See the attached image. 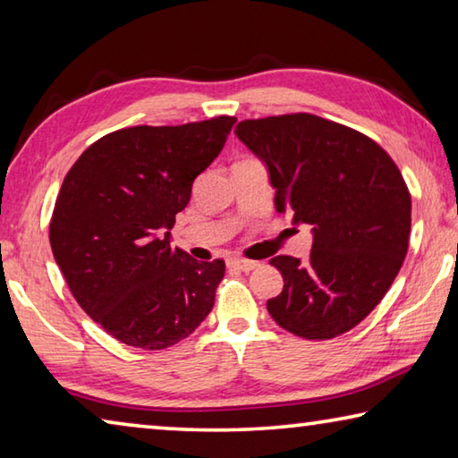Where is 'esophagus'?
Listing matches in <instances>:
<instances>
[{
  "mask_svg": "<svg viewBox=\"0 0 458 458\" xmlns=\"http://www.w3.org/2000/svg\"><path fill=\"white\" fill-rule=\"evenodd\" d=\"M226 265H228V268H236V270H242V273H250V270L259 267V262L244 260V259H228Z\"/></svg>",
  "mask_w": 458,
  "mask_h": 458,
  "instance_id": "esophagus-1",
  "label": "esophagus"
}]
</instances>
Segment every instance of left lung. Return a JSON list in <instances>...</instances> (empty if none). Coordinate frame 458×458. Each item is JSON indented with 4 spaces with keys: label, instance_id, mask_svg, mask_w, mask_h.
Returning <instances> with one entry per match:
<instances>
[{
    "label": "left lung",
    "instance_id": "8db88e82",
    "mask_svg": "<svg viewBox=\"0 0 458 458\" xmlns=\"http://www.w3.org/2000/svg\"><path fill=\"white\" fill-rule=\"evenodd\" d=\"M234 133L267 165L276 212L313 234L307 260L270 259L284 278L270 317L305 339L350 331L406 257L412 201L400 169L369 137L309 113L240 121Z\"/></svg>",
    "mask_w": 458,
    "mask_h": 458
}]
</instances>
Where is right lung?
<instances>
[{
  "mask_svg": "<svg viewBox=\"0 0 458 458\" xmlns=\"http://www.w3.org/2000/svg\"><path fill=\"white\" fill-rule=\"evenodd\" d=\"M234 123L222 114L114 131L92 143L62 182L52 254L76 303L121 344L165 350L212 311L226 265L172 248L169 230Z\"/></svg>",
  "mask_w": 458,
  "mask_h": 458,
  "instance_id": "right-lung-1",
  "label": "right lung"
}]
</instances>
